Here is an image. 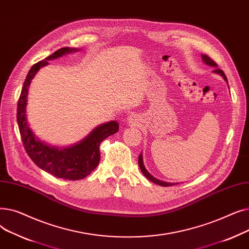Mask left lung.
<instances>
[{"label":"left lung","instance_id":"left-lung-1","mask_svg":"<svg viewBox=\"0 0 249 249\" xmlns=\"http://www.w3.org/2000/svg\"><path fill=\"white\" fill-rule=\"evenodd\" d=\"M202 59H203V61L207 64V65H210V67H213L215 70H214V72L215 73H218V74H220L222 77L224 78V80L227 82V77H226V75H225V73L223 72V71L222 70H220V69H218V65H217V63L213 60V59H211L210 57H209L208 55H206V54H202ZM138 164H139V167H140V169H141V172H142V174L144 175L149 180H151L152 182H154V184H156V185H159V186H162V187H169V186H174V185H176V184H173V182H165V181H162V180H160V179H158V178H155L154 177H152L148 172H147V169L145 168V166H144V163H143V159H142V154H140L139 155V158H138Z\"/></svg>","mask_w":249,"mask_h":249}]
</instances>
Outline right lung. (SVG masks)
<instances>
[{"instance_id": "add662e5", "label": "right lung", "mask_w": 249, "mask_h": 249, "mask_svg": "<svg viewBox=\"0 0 249 249\" xmlns=\"http://www.w3.org/2000/svg\"><path fill=\"white\" fill-rule=\"evenodd\" d=\"M80 49L62 47L44 60L35 63L30 69L21 90L17 107V122L24 148L32 161L43 171L59 178L77 180L88 177L100 161L101 142L119 130L117 121H110L95 128L84 140L65 147H51L40 141L29 127L26 115L28 89L32 78L40 68L48 64V60L55 59Z\"/></svg>"}]
</instances>
